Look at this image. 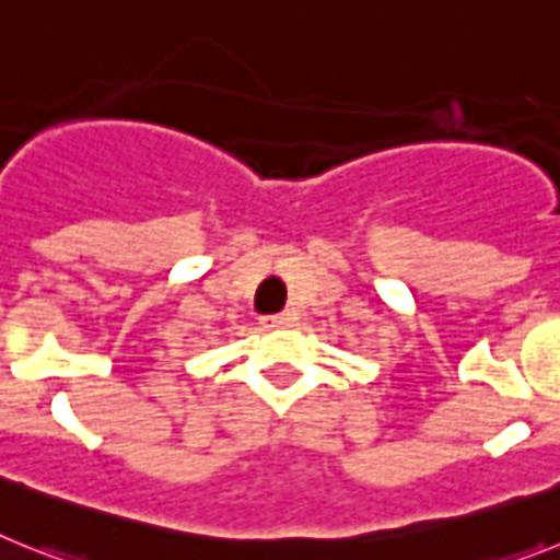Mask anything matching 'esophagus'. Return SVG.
Returning a JSON list of instances; mask_svg holds the SVG:
<instances>
[{
	"label": "esophagus",
	"mask_w": 560,
	"mask_h": 560,
	"mask_svg": "<svg viewBox=\"0 0 560 560\" xmlns=\"http://www.w3.org/2000/svg\"><path fill=\"white\" fill-rule=\"evenodd\" d=\"M293 320H295L293 313L265 315V318H261V327H265V329H284V327H293Z\"/></svg>",
	"instance_id": "obj_1"
}]
</instances>
